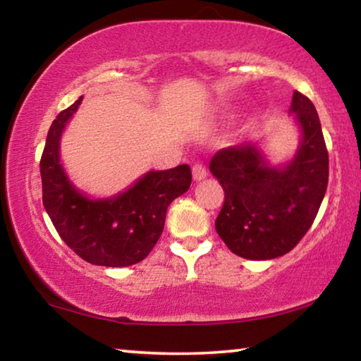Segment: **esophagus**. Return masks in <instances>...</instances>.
Here are the masks:
<instances>
[{"label": "esophagus", "instance_id": "1", "mask_svg": "<svg viewBox=\"0 0 361 361\" xmlns=\"http://www.w3.org/2000/svg\"><path fill=\"white\" fill-rule=\"evenodd\" d=\"M192 176L195 181H202L207 176V167L202 162H195L192 166Z\"/></svg>", "mask_w": 361, "mask_h": 361}]
</instances>
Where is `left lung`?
Returning a JSON list of instances; mask_svg holds the SVG:
<instances>
[{
    "label": "left lung",
    "mask_w": 361,
    "mask_h": 361,
    "mask_svg": "<svg viewBox=\"0 0 361 361\" xmlns=\"http://www.w3.org/2000/svg\"><path fill=\"white\" fill-rule=\"evenodd\" d=\"M302 140L285 167H272L256 145L219 149L210 172L224 189L215 221L232 253L247 259H274L291 252L310 229L328 186V149L314 103L295 90Z\"/></svg>",
    "instance_id": "obj_1"
}]
</instances>
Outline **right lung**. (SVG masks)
<instances>
[{
  "label": "right lung",
  "mask_w": 361,
  "mask_h": 361,
  "mask_svg": "<svg viewBox=\"0 0 361 361\" xmlns=\"http://www.w3.org/2000/svg\"><path fill=\"white\" fill-rule=\"evenodd\" d=\"M81 100L60 111L49 129L39 161L42 204L59 235L79 258L106 267L137 264L161 237L169 205L191 186V169L181 164L149 172L113 199H87L66 178L59 157L60 135Z\"/></svg>",
  "instance_id": "1"
}]
</instances>
